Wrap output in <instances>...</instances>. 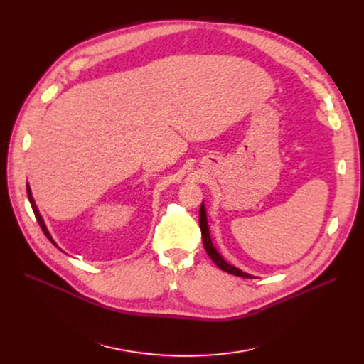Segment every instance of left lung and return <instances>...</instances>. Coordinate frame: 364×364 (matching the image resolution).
I'll list each match as a JSON object with an SVG mask.
<instances>
[{
	"instance_id": "1",
	"label": "left lung",
	"mask_w": 364,
	"mask_h": 364,
	"mask_svg": "<svg viewBox=\"0 0 364 364\" xmlns=\"http://www.w3.org/2000/svg\"><path fill=\"white\" fill-rule=\"evenodd\" d=\"M198 222H200V230H201V239H203V245L205 252L209 253V256L212 257V261L225 272L236 275V277H242V278H252L250 275L242 272L240 269L229 265L226 261H223V257L218 253V250L213 247V243L210 240V235H209V226H207V219H205V210L204 205L201 204L200 207V213H198Z\"/></svg>"
}]
</instances>
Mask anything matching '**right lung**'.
<instances>
[{
    "instance_id": "1",
    "label": "right lung",
    "mask_w": 364,
    "mask_h": 364,
    "mask_svg": "<svg viewBox=\"0 0 364 364\" xmlns=\"http://www.w3.org/2000/svg\"><path fill=\"white\" fill-rule=\"evenodd\" d=\"M27 194H28V200H30V204H31V207H33L34 216H36V219H37V222H38V225H40V228H41L43 233L47 236V239H48L51 243H55V242H53V239H51V236L48 235V232H47L46 226H44V223H43V219H41V216H40V213H38V210H37V207H36V204H34V200H33V197H31V190H30L28 184H27ZM55 245H56V243H55Z\"/></svg>"
}]
</instances>
